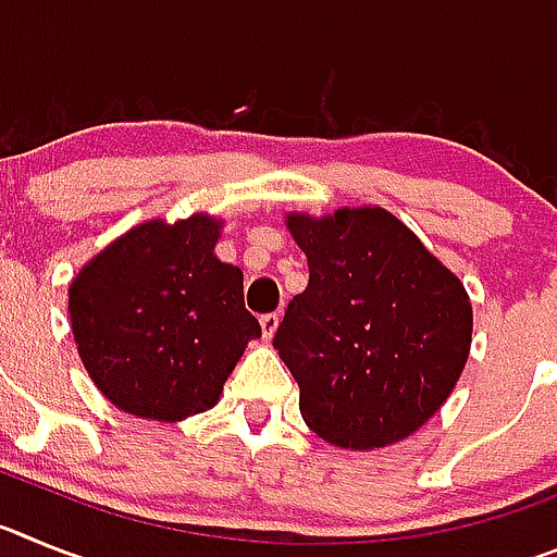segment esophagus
Instances as JSON below:
<instances>
[{"label":"esophagus","instance_id":"obj_1","mask_svg":"<svg viewBox=\"0 0 557 557\" xmlns=\"http://www.w3.org/2000/svg\"><path fill=\"white\" fill-rule=\"evenodd\" d=\"M278 321H282V314H275V312H268L259 318V323H262V334L264 339H270L275 334V329H278Z\"/></svg>","mask_w":557,"mask_h":557}]
</instances>
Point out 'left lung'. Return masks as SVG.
<instances>
[{"label": "left lung", "mask_w": 557, "mask_h": 557, "mask_svg": "<svg viewBox=\"0 0 557 557\" xmlns=\"http://www.w3.org/2000/svg\"><path fill=\"white\" fill-rule=\"evenodd\" d=\"M309 264L273 346L301 387V416L337 446L396 444L430 421L471 348L460 278L385 209L287 220Z\"/></svg>", "instance_id": "1"}]
</instances>
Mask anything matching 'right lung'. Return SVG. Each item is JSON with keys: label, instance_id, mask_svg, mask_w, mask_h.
I'll return each mask as SVG.
<instances>
[{"label": "right lung", "instance_id": "obj_1", "mask_svg": "<svg viewBox=\"0 0 557 557\" xmlns=\"http://www.w3.org/2000/svg\"><path fill=\"white\" fill-rule=\"evenodd\" d=\"M220 225L195 214L127 231L69 289L77 351L102 396L152 421L218 401L262 326L245 309L243 270L214 256Z\"/></svg>", "mask_w": 557, "mask_h": 557}]
</instances>
